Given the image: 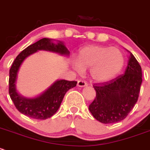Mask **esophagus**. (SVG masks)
Listing matches in <instances>:
<instances>
[{"label": "esophagus", "mask_w": 150, "mask_h": 150, "mask_svg": "<svg viewBox=\"0 0 150 150\" xmlns=\"http://www.w3.org/2000/svg\"><path fill=\"white\" fill-rule=\"evenodd\" d=\"M77 85L79 86V87H86V86L87 85V83L85 82L84 81H83V80H79L78 82H77Z\"/></svg>", "instance_id": "34e87169"}]
</instances>
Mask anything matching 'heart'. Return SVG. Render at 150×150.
I'll list each match as a JSON object with an SVG mask.
<instances>
[{
    "label": "heart",
    "instance_id": "b5f03b06",
    "mask_svg": "<svg viewBox=\"0 0 150 150\" xmlns=\"http://www.w3.org/2000/svg\"><path fill=\"white\" fill-rule=\"evenodd\" d=\"M125 58L116 47L90 45L79 50L74 61L76 69L90 68V75L97 82H106L115 78L122 71Z\"/></svg>",
    "mask_w": 150,
    "mask_h": 150
}]
</instances>
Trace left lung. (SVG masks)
Masks as SVG:
<instances>
[{"label": "left lung", "instance_id": "8db88e82", "mask_svg": "<svg viewBox=\"0 0 150 150\" xmlns=\"http://www.w3.org/2000/svg\"><path fill=\"white\" fill-rule=\"evenodd\" d=\"M129 53L124 74L93 85L96 97L89 106V110L102 123H115L124 120L138 100L142 82V68L133 54Z\"/></svg>", "mask_w": 150, "mask_h": 150}]
</instances>
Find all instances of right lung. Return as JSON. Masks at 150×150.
Returning <instances> with one entry per match:
<instances>
[{"instance_id": "obj_1", "label": "right lung", "mask_w": 150, "mask_h": 150, "mask_svg": "<svg viewBox=\"0 0 150 150\" xmlns=\"http://www.w3.org/2000/svg\"><path fill=\"white\" fill-rule=\"evenodd\" d=\"M44 38L28 46L17 55L9 71L10 97L14 106L20 113L36 120H46L56 113L60 107L66 92L76 86L77 81L57 80L47 90L34 98H26L21 96L17 90V74L23 61L31 54L39 50L55 52L60 55L69 57L70 52L65 46L64 42Z\"/></svg>"}]
</instances>
